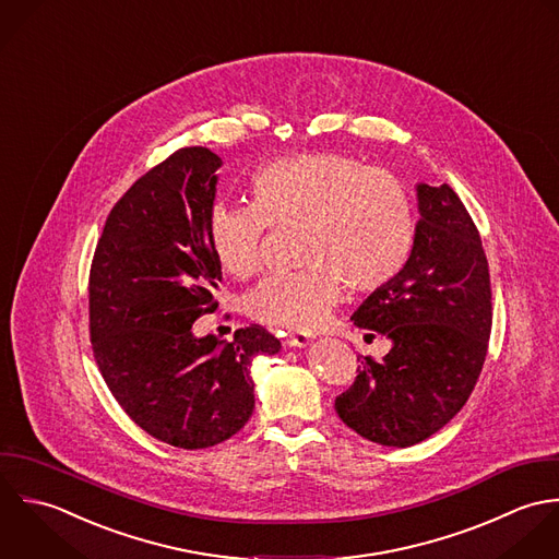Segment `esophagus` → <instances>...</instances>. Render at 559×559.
<instances>
[{"label":"esophagus","instance_id":"obj_1","mask_svg":"<svg viewBox=\"0 0 559 559\" xmlns=\"http://www.w3.org/2000/svg\"><path fill=\"white\" fill-rule=\"evenodd\" d=\"M313 343V336L307 335V333H292L287 335V345L292 347H307Z\"/></svg>","mask_w":559,"mask_h":559}]
</instances>
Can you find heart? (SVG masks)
Listing matches in <instances>:
<instances>
[{"label": "heart", "instance_id": "heart-1", "mask_svg": "<svg viewBox=\"0 0 559 559\" xmlns=\"http://www.w3.org/2000/svg\"><path fill=\"white\" fill-rule=\"evenodd\" d=\"M252 205L218 203L207 221L210 248L226 274L250 278L263 263L267 224H300L307 263L272 274L246 298L250 318L289 331H313L333 313L343 283L354 292L391 285L415 248V212L406 188L382 168L335 153L274 159L250 177Z\"/></svg>", "mask_w": 559, "mask_h": 559}]
</instances>
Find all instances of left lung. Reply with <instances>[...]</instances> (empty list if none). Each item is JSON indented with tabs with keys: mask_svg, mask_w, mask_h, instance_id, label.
<instances>
[{
	"mask_svg": "<svg viewBox=\"0 0 559 559\" xmlns=\"http://www.w3.org/2000/svg\"><path fill=\"white\" fill-rule=\"evenodd\" d=\"M415 190L421 218L406 270L352 316L391 349L380 362L365 356L335 402L347 428L384 447L421 443L460 413L492 326L488 261L468 212L447 183Z\"/></svg>",
	"mask_w": 559,
	"mask_h": 559,
	"instance_id": "obj_1",
	"label": "left lung"
}]
</instances>
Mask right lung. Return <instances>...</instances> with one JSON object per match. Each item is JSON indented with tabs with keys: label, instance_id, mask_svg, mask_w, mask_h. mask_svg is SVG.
<instances>
[{
	"label": "right lung",
	"instance_id": "add662e5",
	"mask_svg": "<svg viewBox=\"0 0 559 559\" xmlns=\"http://www.w3.org/2000/svg\"><path fill=\"white\" fill-rule=\"evenodd\" d=\"M223 159L188 146L140 177L106 221L91 267V341L122 411L181 449L218 445L254 411L252 358L281 341L252 324L197 336L223 283L207 221Z\"/></svg>",
	"mask_w": 559,
	"mask_h": 559
}]
</instances>
